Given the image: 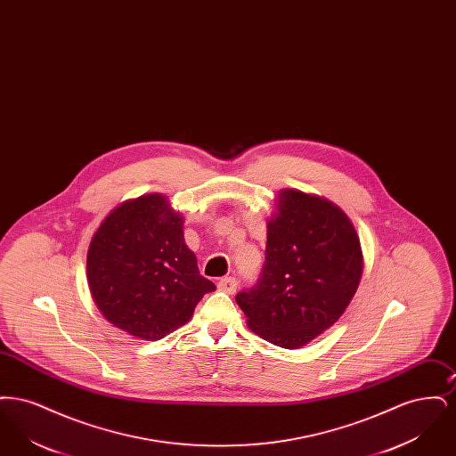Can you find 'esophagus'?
I'll return each instance as SVG.
<instances>
[{
  "mask_svg": "<svg viewBox=\"0 0 456 456\" xmlns=\"http://www.w3.org/2000/svg\"><path fill=\"white\" fill-rule=\"evenodd\" d=\"M218 289L227 292V294H234L236 289H238V279L236 277H224L218 282Z\"/></svg>",
  "mask_w": 456,
  "mask_h": 456,
  "instance_id": "34e87169",
  "label": "esophagus"
}]
</instances>
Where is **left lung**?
Masks as SVG:
<instances>
[{"label":"left lung","mask_w":456,"mask_h":456,"mask_svg":"<svg viewBox=\"0 0 456 456\" xmlns=\"http://www.w3.org/2000/svg\"><path fill=\"white\" fill-rule=\"evenodd\" d=\"M265 263L236 303L248 326L283 348L305 346L333 325L352 301L362 275L359 236L333 203L285 190L268 222Z\"/></svg>","instance_id":"left-lung-1"}]
</instances>
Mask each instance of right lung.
I'll return each instance as SVG.
<instances>
[{"label":"right lung","mask_w":456,"mask_h":456,"mask_svg":"<svg viewBox=\"0 0 456 456\" xmlns=\"http://www.w3.org/2000/svg\"><path fill=\"white\" fill-rule=\"evenodd\" d=\"M87 275L104 318L145 340L184 325L216 290L184 242L183 218L160 195L140 196L109 214L90 242Z\"/></svg>","instance_id":"add662e5"}]
</instances>
